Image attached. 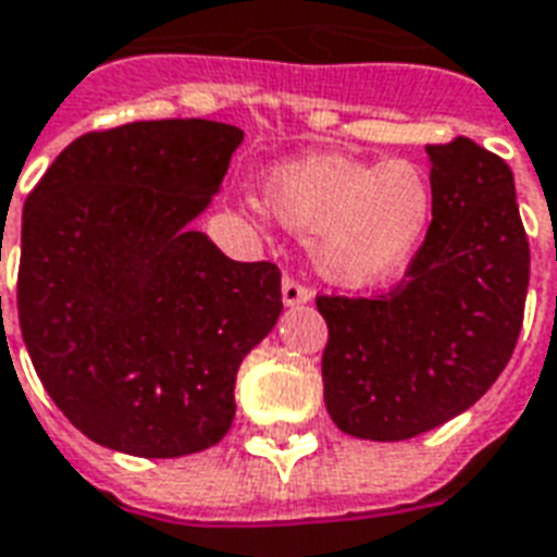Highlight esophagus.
Listing matches in <instances>:
<instances>
[{
    "instance_id": "34e87169",
    "label": "esophagus",
    "mask_w": 557,
    "mask_h": 557,
    "mask_svg": "<svg viewBox=\"0 0 557 557\" xmlns=\"http://www.w3.org/2000/svg\"><path fill=\"white\" fill-rule=\"evenodd\" d=\"M282 299L284 305H305L308 299H311V290H308L302 282H296V278L287 275V278L282 282Z\"/></svg>"
}]
</instances>
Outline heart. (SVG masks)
I'll use <instances>...</instances> for the list:
<instances>
[{"instance_id": "1", "label": "heart", "mask_w": 557, "mask_h": 557, "mask_svg": "<svg viewBox=\"0 0 557 557\" xmlns=\"http://www.w3.org/2000/svg\"><path fill=\"white\" fill-rule=\"evenodd\" d=\"M267 211L311 234L313 267L341 287H367L396 273L432 220V182L420 164H367L317 154L278 166L263 184Z\"/></svg>"}]
</instances>
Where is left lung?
I'll list each match as a JSON object with an SVG mask.
<instances>
[{
    "label": "left lung",
    "instance_id": "left-lung-1",
    "mask_svg": "<svg viewBox=\"0 0 557 557\" xmlns=\"http://www.w3.org/2000/svg\"><path fill=\"white\" fill-rule=\"evenodd\" d=\"M432 158V225L379 296H317L329 325L325 408L341 432L408 441L491 391L522 329L529 237L511 166L455 137Z\"/></svg>",
    "mask_w": 557,
    "mask_h": 557
}]
</instances>
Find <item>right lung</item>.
<instances>
[{
	"label": "right lung",
	"instance_id": "1",
	"mask_svg": "<svg viewBox=\"0 0 557 557\" xmlns=\"http://www.w3.org/2000/svg\"><path fill=\"white\" fill-rule=\"evenodd\" d=\"M240 140L211 120L87 132L25 199V349L66 420L108 449L178 458L223 441L237 367L282 313L275 263L232 261L190 228Z\"/></svg>",
	"mask_w": 557,
	"mask_h": 557
}]
</instances>
